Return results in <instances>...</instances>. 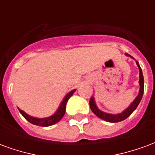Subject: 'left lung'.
Here are the masks:
<instances>
[{
	"instance_id": "left-lung-1",
	"label": "left lung",
	"mask_w": 155,
	"mask_h": 155,
	"mask_svg": "<svg viewBox=\"0 0 155 155\" xmlns=\"http://www.w3.org/2000/svg\"><path fill=\"white\" fill-rule=\"evenodd\" d=\"M126 55H129L127 54ZM136 64L138 65V67L140 69V93H139V95L135 98V100L133 101V103L130 104V107L126 109L124 111L123 113L119 114H106V113H104L101 111L95 105V103H94V98H91L90 100V106H91V111L94 113L97 117H99L100 119H102V120H105V121H108V122H110V123H117V122H120L122 120H125L128 117L130 116V114H132L134 112V110L137 108V106L140 104L141 99L143 97V73H142V71H141V68H140V64L138 63V61H136Z\"/></svg>"
}]
</instances>
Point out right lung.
<instances>
[{"label": "right lung", "mask_w": 155, "mask_h": 155, "mask_svg": "<svg viewBox=\"0 0 155 155\" xmlns=\"http://www.w3.org/2000/svg\"><path fill=\"white\" fill-rule=\"evenodd\" d=\"M75 90L71 91L67 95L64 97V101H62L61 106L59 107L58 110L54 113L53 115H51V117H48V118H45V119H37V118H34L28 115L27 114H25V112L21 110H19L20 113L24 116L25 120H28L30 123L33 124L35 125H38V126H42V127H47L51 126L52 124H54L57 122H59L60 120L63 118L64 113H65V107H66V103H67L68 100L70 99L72 94H74V92Z\"/></svg>", "instance_id": "1"}]
</instances>
